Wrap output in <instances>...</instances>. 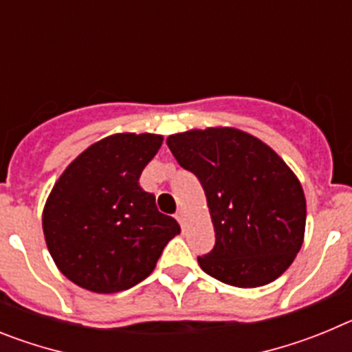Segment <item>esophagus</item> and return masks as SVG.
I'll list each match as a JSON object with an SVG mask.
<instances>
[{"label": "esophagus", "mask_w": 352, "mask_h": 352, "mask_svg": "<svg viewBox=\"0 0 352 352\" xmlns=\"http://www.w3.org/2000/svg\"><path fill=\"white\" fill-rule=\"evenodd\" d=\"M176 220H178L179 222V226H185V211L183 210H178L176 211Z\"/></svg>", "instance_id": "esophagus-1"}]
</instances>
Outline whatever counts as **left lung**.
<instances>
[{
    "label": "left lung",
    "mask_w": 352,
    "mask_h": 352,
    "mask_svg": "<svg viewBox=\"0 0 352 352\" xmlns=\"http://www.w3.org/2000/svg\"><path fill=\"white\" fill-rule=\"evenodd\" d=\"M170 153L203 185L214 245L204 273L234 287H259L291 266L305 234L303 188L278 155L236 129L190 130L167 139Z\"/></svg>",
    "instance_id": "8db88e82"
}]
</instances>
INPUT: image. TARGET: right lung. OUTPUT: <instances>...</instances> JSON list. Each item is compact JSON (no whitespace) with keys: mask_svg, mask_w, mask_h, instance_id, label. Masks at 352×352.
<instances>
[{"mask_svg":"<svg viewBox=\"0 0 352 352\" xmlns=\"http://www.w3.org/2000/svg\"><path fill=\"white\" fill-rule=\"evenodd\" d=\"M162 135L116 133L89 146L52 188L42 226L45 243L68 280L93 292L126 291L157 266L178 222L158 211L139 186Z\"/></svg>","mask_w":352,"mask_h":352,"instance_id":"1","label":"right lung"}]
</instances>
